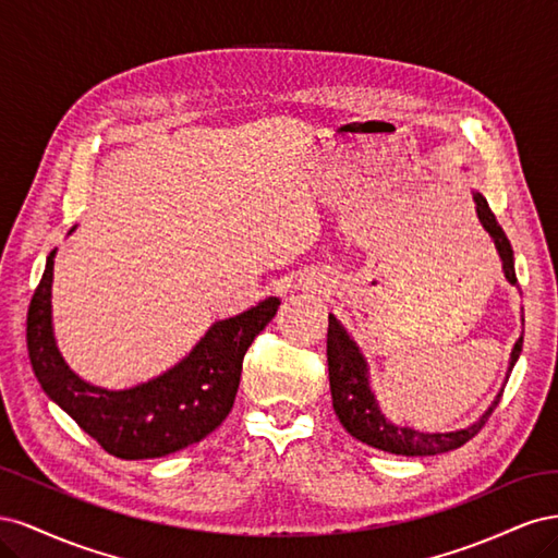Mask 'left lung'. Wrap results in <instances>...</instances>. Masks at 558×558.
<instances>
[{
    "label": "left lung",
    "instance_id": "8db88e82",
    "mask_svg": "<svg viewBox=\"0 0 558 558\" xmlns=\"http://www.w3.org/2000/svg\"><path fill=\"white\" fill-rule=\"evenodd\" d=\"M472 199H475L477 205L480 223L488 234H492V240L498 248L505 277H508L510 283H517L514 253H512L508 234H505V230L498 226L496 216L482 193H472ZM521 344H523V337H519L512 349L510 373L521 353ZM328 377H330L332 408L337 418H340V424L347 428V433L369 447L388 451V453H398V456H435V453H445V451L463 447L482 430L486 418L492 416L502 396L500 393L494 400L492 408H488V412L480 421H475V424L463 430L418 433L414 428L393 426L391 421H386V416L379 412L377 400L373 391H369L367 363L363 359V353L359 351L356 342L351 340L340 320H337L332 314L328 316Z\"/></svg>",
    "mask_w": 558,
    "mask_h": 558
}]
</instances>
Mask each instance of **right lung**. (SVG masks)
Segmentation results:
<instances>
[{"label": "right lung", "instance_id": "obj_1", "mask_svg": "<svg viewBox=\"0 0 558 558\" xmlns=\"http://www.w3.org/2000/svg\"><path fill=\"white\" fill-rule=\"evenodd\" d=\"M50 251L27 310L32 369L50 400L70 414L116 459H160L195 445L223 424L238 396L244 353L275 318L279 298H267L238 316L216 320L179 365L128 391H107L78 379L64 365L50 328Z\"/></svg>", "mask_w": 558, "mask_h": 558}]
</instances>
